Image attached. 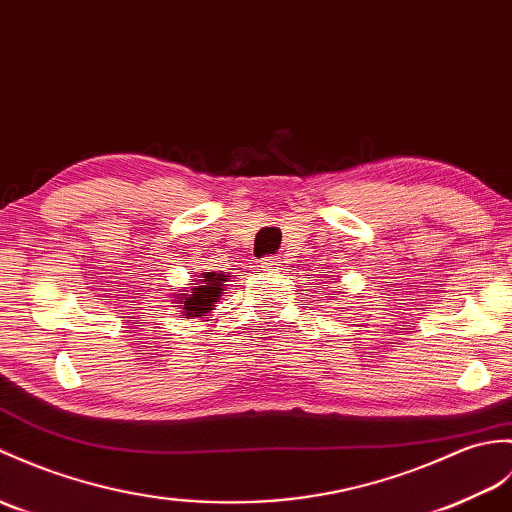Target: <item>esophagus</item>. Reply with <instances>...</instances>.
<instances>
[{
    "label": "esophagus",
    "instance_id": "esophagus-1",
    "mask_svg": "<svg viewBox=\"0 0 512 512\" xmlns=\"http://www.w3.org/2000/svg\"><path fill=\"white\" fill-rule=\"evenodd\" d=\"M261 268L268 270V272H281L283 261H281V257H266L264 261H261Z\"/></svg>",
    "mask_w": 512,
    "mask_h": 512
}]
</instances>
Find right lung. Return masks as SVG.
<instances>
[{
	"label": "right lung",
	"instance_id": "right-lung-1",
	"mask_svg": "<svg viewBox=\"0 0 512 512\" xmlns=\"http://www.w3.org/2000/svg\"><path fill=\"white\" fill-rule=\"evenodd\" d=\"M224 288H227V275H222V272H200L198 281L192 283V290L178 294L176 303L183 310V318L209 316L224 294Z\"/></svg>",
	"mask_w": 512,
	"mask_h": 512
}]
</instances>
